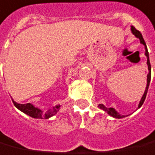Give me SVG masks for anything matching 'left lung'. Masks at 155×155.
Instances as JSON below:
<instances>
[{"label": "left lung", "mask_w": 155, "mask_h": 155, "mask_svg": "<svg viewBox=\"0 0 155 155\" xmlns=\"http://www.w3.org/2000/svg\"><path fill=\"white\" fill-rule=\"evenodd\" d=\"M131 31H132L133 34H135V36L136 38H138L140 40V42H141L142 44H144L145 45V55H146V57H147V65H148V68H149V74L147 75V86H146V89H145V94L143 95V97L140 99V104H139V107H140L142 106V104H144V102H145V99L146 98V94H147L148 92V89H149V85H150V79H151V66H150V58H149V52H148V49L147 47H146V43H145V40L143 38V37H142V34H140V32L139 30H137L134 26H131ZM98 107L102 108L103 110H104L105 112L108 113L110 116H112L113 117H115V118H122V117H125V116H121V114H119L117 111H116L114 108H112V107H110V108H107L105 106H104L103 104H99Z\"/></svg>", "instance_id": "1"}]
</instances>
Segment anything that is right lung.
<instances>
[{
	"mask_svg": "<svg viewBox=\"0 0 155 155\" xmlns=\"http://www.w3.org/2000/svg\"><path fill=\"white\" fill-rule=\"evenodd\" d=\"M13 104L20 111H22L23 113H25V114L30 116L34 118H41V119H48L49 117H51V116L55 115L57 113V110L60 107V105H57V106L53 107V109L51 111H48V113H42V111H41L38 108H37L35 107H34L31 104H19L15 103V101L12 100Z\"/></svg>",
	"mask_w": 155,
	"mask_h": 155,
	"instance_id": "right-lung-1",
	"label": "right lung"
}]
</instances>
